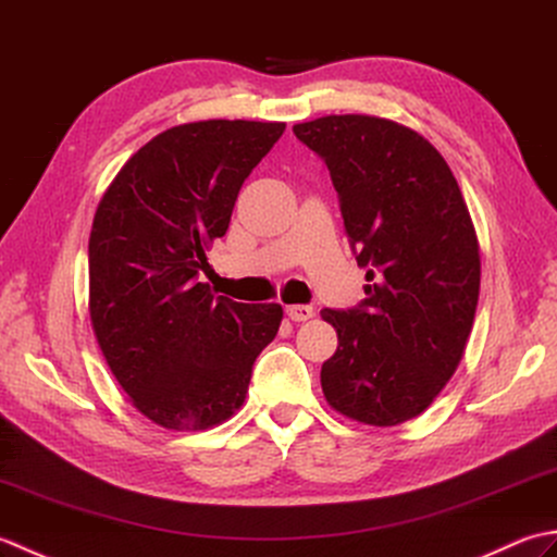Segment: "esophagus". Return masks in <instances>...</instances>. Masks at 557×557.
Returning a JSON list of instances; mask_svg holds the SVG:
<instances>
[{"label":"esophagus","instance_id":"esophagus-1","mask_svg":"<svg viewBox=\"0 0 557 557\" xmlns=\"http://www.w3.org/2000/svg\"><path fill=\"white\" fill-rule=\"evenodd\" d=\"M285 311L289 315V321H294V323H304V321H309V318L315 315L313 306H306V304H292V306H287Z\"/></svg>","mask_w":557,"mask_h":557}]
</instances>
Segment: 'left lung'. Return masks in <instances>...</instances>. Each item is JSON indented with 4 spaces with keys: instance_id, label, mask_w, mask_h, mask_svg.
Segmentation results:
<instances>
[{
    "instance_id": "8db88e82",
    "label": "left lung",
    "mask_w": 557,
    "mask_h": 557,
    "mask_svg": "<svg viewBox=\"0 0 557 557\" xmlns=\"http://www.w3.org/2000/svg\"><path fill=\"white\" fill-rule=\"evenodd\" d=\"M333 176L366 299L323 309L337 351L321 369L327 405L369 425L405 423L431 407L465 357L481 256L453 170L409 126L369 114L294 124Z\"/></svg>"
}]
</instances>
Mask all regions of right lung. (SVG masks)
<instances>
[{
	"instance_id": "right-lung-1",
	"label": "right lung",
	"mask_w": 557,
	"mask_h": 557,
	"mask_svg": "<svg viewBox=\"0 0 557 557\" xmlns=\"http://www.w3.org/2000/svg\"><path fill=\"white\" fill-rule=\"evenodd\" d=\"M282 132V122L246 120L172 126L126 160L92 218V333L128 401L162 429L227 421L277 335L280 304L215 297L198 277L244 180Z\"/></svg>"
}]
</instances>
